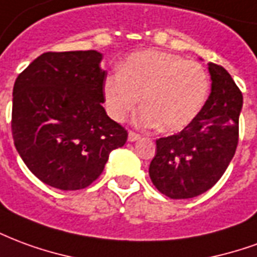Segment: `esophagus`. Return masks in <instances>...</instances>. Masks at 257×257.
I'll return each instance as SVG.
<instances>
[{"instance_id":"34e87169","label":"esophagus","mask_w":257,"mask_h":257,"mask_svg":"<svg viewBox=\"0 0 257 257\" xmlns=\"http://www.w3.org/2000/svg\"><path fill=\"white\" fill-rule=\"evenodd\" d=\"M140 139V135L134 132V131H131L128 134V140L129 142H135V140H139Z\"/></svg>"}]
</instances>
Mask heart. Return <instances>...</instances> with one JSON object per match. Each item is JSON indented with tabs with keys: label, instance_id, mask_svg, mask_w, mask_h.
I'll list each match as a JSON object with an SVG mask.
<instances>
[{
	"label": "heart",
	"instance_id": "obj_1",
	"mask_svg": "<svg viewBox=\"0 0 257 257\" xmlns=\"http://www.w3.org/2000/svg\"><path fill=\"white\" fill-rule=\"evenodd\" d=\"M209 75L202 64L161 51L132 53L107 75L103 95L108 115L122 122L138 106L135 118L142 126L161 123L165 132L186 128L204 108L209 95Z\"/></svg>",
	"mask_w": 257,
	"mask_h": 257
}]
</instances>
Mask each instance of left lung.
Returning <instances> with one entry per match:
<instances>
[{"mask_svg": "<svg viewBox=\"0 0 257 257\" xmlns=\"http://www.w3.org/2000/svg\"><path fill=\"white\" fill-rule=\"evenodd\" d=\"M212 92L204 108L179 134L156 140L149 168L157 190L172 199L212 189L235 154L242 93L224 67L209 63Z\"/></svg>", "mask_w": 257, "mask_h": 257, "instance_id": "left-lung-1", "label": "left lung"}]
</instances>
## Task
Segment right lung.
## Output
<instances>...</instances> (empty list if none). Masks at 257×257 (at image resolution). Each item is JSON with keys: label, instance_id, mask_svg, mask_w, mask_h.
Listing matches in <instances>:
<instances>
[{"label": "right lung", "instance_id": "right-lung-1", "mask_svg": "<svg viewBox=\"0 0 257 257\" xmlns=\"http://www.w3.org/2000/svg\"><path fill=\"white\" fill-rule=\"evenodd\" d=\"M101 58L96 51L45 52L15 81V147L31 172L55 189L88 187L128 139L101 106L107 77Z\"/></svg>", "mask_w": 257, "mask_h": 257}]
</instances>
